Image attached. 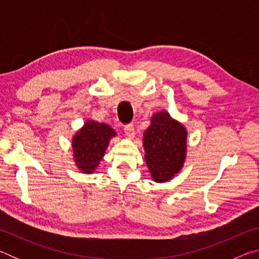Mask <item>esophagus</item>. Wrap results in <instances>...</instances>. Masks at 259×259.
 <instances>
[{"label": "esophagus", "mask_w": 259, "mask_h": 259, "mask_svg": "<svg viewBox=\"0 0 259 259\" xmlns=\"http://www.w3.org/2000/svg\"><path fill=\"white\" fill-rule=\"evenodd\" d=\"M124 134L128 138H134L135 137V126L133 123H129V124H125L124 125Z\"/></svg>", "instance_id": "obj_1"}]
</instances>
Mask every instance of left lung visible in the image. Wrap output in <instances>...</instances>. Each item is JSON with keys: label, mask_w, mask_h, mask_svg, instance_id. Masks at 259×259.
<instances>
[{"label": "left lung", "mask_w": 259, "mask_h": 259, "mask_svg": "<svg viewBox=\"0 0 259 259\" xmlns=\"http://www.w3.org/2000/svg\"><path fill=\"white\" fill-rule=\"evenodd\" d=\"M187 131L168 112L155 113L144 134L145 160L154 182L164 183L176 175L185 162Z\"/></svg>", "instance_id": "left-lung-1"}]
</instances>
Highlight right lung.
I'll return each mask as SVG.
<instances>
[{
    "instance_id": "1",
    "label": "right lung",
    "mask_w": 259,
    "mask_h": 259,
    "mask_svg": "<svg viewBox=\"0 0 259 259\" xmlns=\"http://www.w3.org/2000/svg\"><path fill=\"white\" fill-rule=\"evenodd\" d=\"M115 135L116 133L109 125L88 120L72 139L77 168L84 174H94L103 159L109 140Z\"/></svg>"
}]
</instances>
